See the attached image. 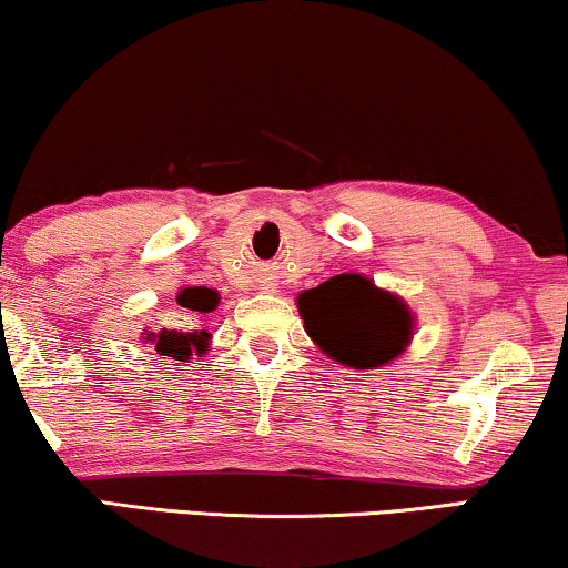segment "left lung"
<instances>
[{"label":"left lung","mask_w":568,"mask_h":568,"mask_svg":"<svg viewBox=\"0 0 568 568\" xmlns=\"http://www.w3.org/2000/svg\"><path fill=\"white\" fill-rule=\"evenodd\" d=\"M306 335L322 354L351 369H379L406 354L414 312L396 293L362 272H343L298 293Z\"/></svg>","instance_id":"obj_1"}]
</instances>
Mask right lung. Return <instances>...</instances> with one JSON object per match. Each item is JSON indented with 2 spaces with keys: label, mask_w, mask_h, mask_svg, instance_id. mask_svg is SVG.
<instances>
[{
  "label": "right lung",
  "mask_w": 568,
  "mask_h": 568,
  "mask_svg": "<svg viewBox=\"0 0 568 568\" xmlns=\"http://www.w3.org/2000/svg\"><path fill=\"white\" fill-rule=\"evenodd\" d=\"M175 301L191 312L210 314L220 304V293L206 285H185L178 291ZM143 343H152V348L160 358H172V362H189L191 356H204L212 346V333L206 329H193V333H178V329H143Z\"/></svg>",
  "instance_id": "obj_1"
}]
</instances>
